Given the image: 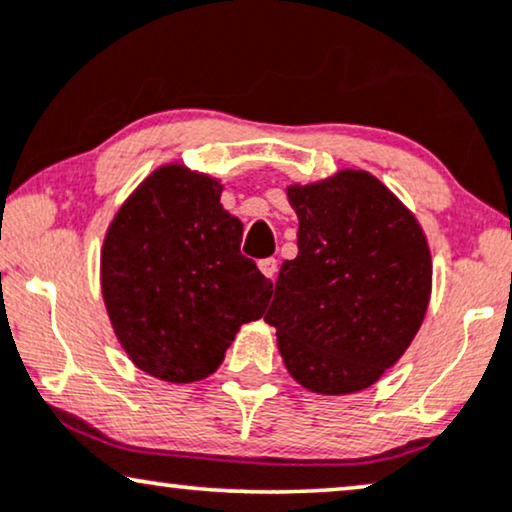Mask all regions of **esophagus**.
Here are the masks:
<instances>
[{
    "instance_id": "34e87169",
    "label": "esophagus",
    "mask_w": 512,
    "mask_h": 512,
    "mask_svg": "<svg viewBox=\"0 0 512 512\" xmlns=\"http://www.w3.org/2000/svg\"><path fill=\"white\" fill-rule=\"evenodd\" d=\"M257 267H260V271L267 278H271V281H274L276 278V274H278V262L274 260V257H267V260H260V264H257Z\"/></svg>"
}]
</instances>
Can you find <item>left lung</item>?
Listing matches in <instances>:
<instances>
[{
    "label": "left lung",
    "instance_id": "left-lung-1",
    "mask_svg": "<svg viewBox=\"0 0 512 512\" xmlns=\"http://www.w3.org/2000/svg\"><path fill=\"white\" fill-rule=\"evenodd\" d=\"M288 199L299 217V252L278 271L264 320L304 388L363 391L403 356L426 316L433 271L426 236L365 170L292 185Z\"/></svg>",
    "mask_w": 512,
    "mask_h": 512
}]
</instances>
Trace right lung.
Instances as JSON below:
<instances>
[{
    "mask_svg": "<svg viewBox=\"0 0 512 512\" xmlns=\"http://www.w3.org/2000/svg\"><path fill=\"white\" fill-rule=\"evenodd\" d=\"M213 177L154 170L102 245V295L121 346L163 381L206 379L238 327L264 316L274 283L241 255L243 224Z\"/></svg>",
    "mask_w": 512,
    "mask_h": 512,
    "instance_id": "add662e5",
    "label": "right lung"
}]
</instances>
